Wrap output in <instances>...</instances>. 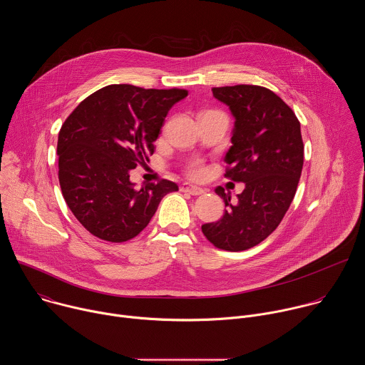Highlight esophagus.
Wrapping results in <instances>:
<instances>
[{"label": "esophagus", "mask_w": 365, "mask_h": 365, "mask_svg": "<svg viewBox=\"0 0 365 365\" xmlns=\"http://www.w3.org/2000/svg\"><path fill=\"white\" fill-rule=\"evenodd\" d=\"M180 189H182V192H186V193H189V195H195V196L205 193V190H203L202 187L195 186V185H190V183H183Z\"/></svg>", "instance_id": "1"}]
</instances>
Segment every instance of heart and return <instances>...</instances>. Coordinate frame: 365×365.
I'll list each match as a JSON object with an SVG mask.
<instances>
[{
	"label": "heart",
	"mask_w": 365,
	"mask_h": 365,
	"mask_svg": "<svg viewBox=\"0 0 365 365\" xmlns=\"http://www.w3.org/2000/svg\"><path fill=\"white\" fill-rule=\"evenodd\" d=\"M189 173H190V176H193V178H199V176L203 173V169H202L200 165H193V166H190Z\"/></svg>",
	"instance_id": "obj_1"
}]
</instances>
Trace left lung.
Returning <instances> with one entry per match:
<instances>
[{"mask_svg":"<svg viewBox=\"0 0 365 365\" xmlns=\"http://www.w3.org/2000/svg\"><path fill=\"white\" fill-rule=\"evenodd\" d=\"M234 117L232 145L225 154V178L245 183L238 203L218 186L227 210L202 225L215 247L244 251L266 240L282 222L294 197L303 168L300 123L273 91L257 85L212 88Z\"/></svg>","mask_w":365,"mask_h":365,"instance_id":"8db88e82","label":"left lung"}]
</instances>
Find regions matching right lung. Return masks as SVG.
<instances>
[{
  "mask_svg": "<svg viewBox=\"0 0 365 365\" xmlns=\"http://www.w3.org/2000/svg\"><path fill=\"white\" fill-rule=\"evenodd\" d=\"M186 96L185 89L108 85L66 118L58 138L59 183L92 235L111 242L134 238L160 200L179 189L170 180L135 189L130 170L148 162L169 110Z\"/></svg>",
  "mask_w": 365,
  "mask_h": 365,
  "instance_id": "1",
  "label": "right lung"
}]
</instances>
